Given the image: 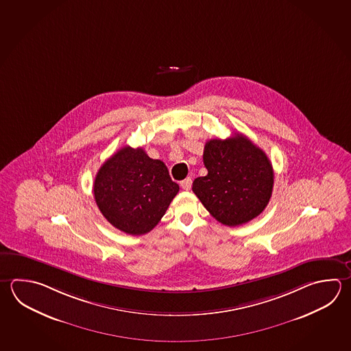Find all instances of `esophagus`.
I'll list each match as a JSON object with an SVG mask.
<instances>
[{
  "mask_svg": "<svg viewBox=\"0 0 351 351\" xmlns=\"http://www.w3.org/2000/svg\"><path fill=\"white\" fill-rule=\"evenodd\" d=\"M180 185H181V187H182V189H184V190H185V191H189V190H190V189H191V186H192L191 178H186L185 180H182V181H181V184H180Z\"/></svg>",
  "mask_w": 351,
  "mask_h": 351,
  "instance_id": "obj_1",
  "label": "esophagus"
}]
</instances>
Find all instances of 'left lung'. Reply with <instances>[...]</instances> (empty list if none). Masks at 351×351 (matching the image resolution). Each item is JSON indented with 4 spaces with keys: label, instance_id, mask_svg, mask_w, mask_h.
<instances>
[{
    "label": "left lung",
    "instance_id": "8db88e82",
    "mask_svg": "<svg viewBox=\"0 0 351 351\" xmlns=\"http://www.w3.org/2000/svg\"><path fill=\"white\" fill-rule=\"evenodd\" d=\"M207 175L192 191L222 225H243L265 210L271 196L274 172L265 152L242 134L206 143Z\"/></svg>",
    "mask_w": 351,
    "mask_h": 351
}]
</instances>
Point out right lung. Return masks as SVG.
I'll return each instance as SVG.
<instances>
[{"instance_id": "add662e5", "label": "right lung", "mask_w": 351, "mask_h": 351, "mask_svg": "<svg viewBox=\"0 0 351 351\" xmlns=\"http://www.w3.org/2000/svg\"><path fill=\"white\" fill-rule=\"evenodd\" d=\"M179 190L161 160L130 146L106 160L93 186L97 206L108 222L132 236L152 231Z\"/></svg>"}]
</instances>
